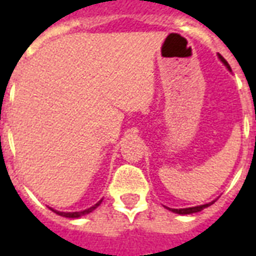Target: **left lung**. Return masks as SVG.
Here are the masks:
<instances>
[{
    "label": "left lung",
    "instance_id": "1",
    "mask_svg": "<svg viewBox=\"0 0 256 256\" xmlns=\"http://www.w3.org/2000/svg\"><path fill=\"white\" fill-rule=\"evenodd\" d=\"M220 62H222V63L225 64L226 67L229 68V70H230V67H229V64H228V62H226L225 58H222V56H220ZM212 203H214V202H212ZM212 203H208V204H203V206H198V207H190V208H170L172 211V212H177V214H182V215H185V214H193V212H198V211H202V210H204L206 208V207H208V206H211V204Z\"/></svg>",
    "mask_w": 256,
    "mask_h": 256
}]
</instances>
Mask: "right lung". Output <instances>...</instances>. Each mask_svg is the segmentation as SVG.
<instances>
[{"instance_id":"1","label":"right lung","mask_w":256,"mask_h":256,"mask_svg":"<svg viewBox=\"0 0 256 256\" xmlns=\"http://www.w3.org/2000/svg\"><path fill=\"white\" fill-rule=\"evenodd\" d=\"M100 203H101V200L97 204H94L93 207H90V208L84 210V211H79V212H58V211H54V210H53V211H54L56 214L62 215V216H66V218H79V216H82V215L89 214V212H92L93 210L97 208V207L100 206Z\"/></svg>"}]
</instances>
